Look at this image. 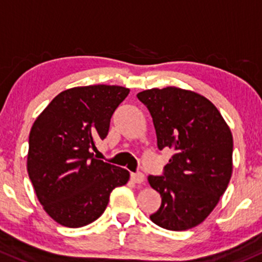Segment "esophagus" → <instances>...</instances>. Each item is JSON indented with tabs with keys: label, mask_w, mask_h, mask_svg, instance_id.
<instances>
[{
	"label": "esophagus",
	"mask_w": 262,
	"mask_h": 262,
	"mask_svg": "<svg viewBox=\"0 0 262 262\" xmlns=\"http://www.w3.org/2000/svg\"><path fill=\"white\" fill-rule=\"evenodd\" d=\"M131 180L135 184H142L145 181V176H143L142 172H135L131 173Z\"/></svg>",
	"instance_id": "esophagus-1"
}]
</instances>
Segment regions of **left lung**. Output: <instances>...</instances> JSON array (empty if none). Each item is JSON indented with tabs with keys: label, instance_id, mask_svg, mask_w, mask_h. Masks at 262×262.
Masks as SVG:
<instances>
[{
	"label": "left lung",
	"instance_id": "obj_1",
	"mask_svg": "<svg viewBox=\"0 0 262 262\" xmlns=\"http://www.w3.org/2000/svg\"><path fill=\"white\" fill-rule=\"evenodd\" d=\"M152 117L157 147L173 155L160 176H148L161 195L151 221L171 231L201 224L215 209L232 173V135L219 110L206 97L177 89L137 94Z\"/></svg>",
	"mask_w": 262,
	"mask_h": 262
}]
</instances>
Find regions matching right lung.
Segmentation results:
<instances>
[{"label": "right lung", "instance_id": "1", "mask_svg": "<svg viewBox=\"0 0 262 262\" xmlns=\"http://www.w3.org/2000/svg\"><path fill=\"white\" fill-rule=\"evenodd\" d=\"M130 90L121 86L74 87L58 94L31 128L27 171L45 211L62 226L97 220L115 187L128 181L125 168L94 157L107 136L115 110Z\"/></svg>", "mask_w": 262, "mask_h": 262}]
</instances>
